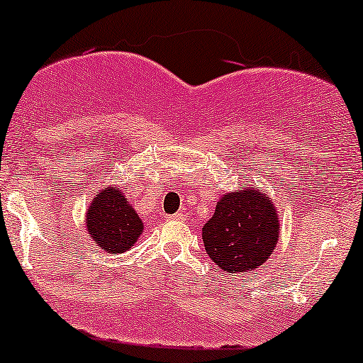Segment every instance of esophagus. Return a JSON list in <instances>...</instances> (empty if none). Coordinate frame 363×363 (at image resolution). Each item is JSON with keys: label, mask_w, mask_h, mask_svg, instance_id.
<instances>
[{"label": "esophagus", "mask_w": 363, "mask_h": 363, "mask_svg": "<svg viewBox=\"0 0 363 363\" xmlns=\"http://www.w3.org/2000/svg\"><path fill=\"white\" fill-rule=\"evenodd\" d=\"M182 219H185V213L183 211H178L177 214L168 216V221H182Z\"/></svg>", "instance_id": "34e87169"}]
</instances>
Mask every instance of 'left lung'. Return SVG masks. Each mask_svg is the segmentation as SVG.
I'll use <instances>...</instances> for the list:
<instances>
[{
	"instance_id": "obj_1",
	"label": "left lung",
	"mask_w": 363,
	"mask_h": 363,
	"mask_svg": "<svg viewBox=\"0 0 363 363\" xmlns=\"http://www.w3.org/2000/svg\"><path fill=\"white\" fill-rule=\"evenodd\" d=\"M279 238V216L262 190L240 186L223 195L202 228L206 252L219 269L245 274L262 266Z\"/></svg>"
}]
</instances>
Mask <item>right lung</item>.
Wrapping results in <instances>:
<instances>
[{"mask_svg": "<svg viewBox=\"0 0 363 363\" xmlns=\"http://www.w3.org/2000/svg\"><path fill=\"white\" fill-rule=\"evenodd\" d=\"M85 225L94 242L108 254L130 250L144 231L142 219L116 186H108L92 199Z\"/></svg>", "mask_w": 363, "mask_h": 363, "instance_id": "1", "label": "right lung"}]
</instances>
